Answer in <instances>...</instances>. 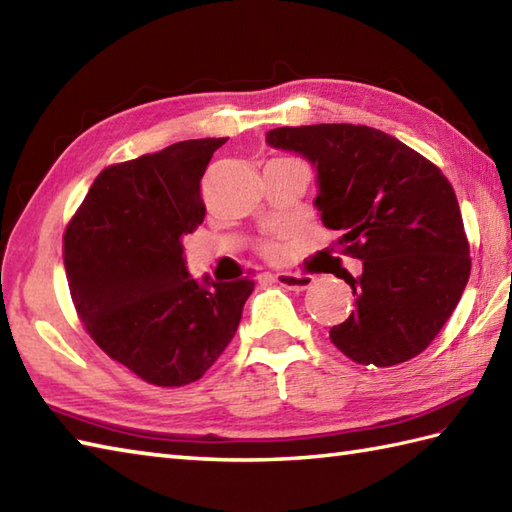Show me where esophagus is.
I'll return each instance as SVG.
<instances>
[{"mask_svg": "<svg viewBox=\"0 0 512 512\" xmlns=\"http://www.w3.org/2000/svg\"><path fill=\"white\" fill-rule=\"evenodd\" d=\"M270 279L279 286H284L288 290H297V292L308 290L314 284L312 275H301V273H277V275H270Z\"/></svg>", "mask_w": 512, "mask_h": 512, "instance_id": "1", "label": "esophagus"}]
</instances>
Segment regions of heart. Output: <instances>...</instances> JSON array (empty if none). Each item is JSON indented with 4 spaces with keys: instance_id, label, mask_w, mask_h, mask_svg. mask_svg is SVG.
Segmentation results:
<instances>
[{
    "instance_id": "obj_1",
    "label": "heart",
    "mask_w": 512,
    "mask_h": 512,
    "mask_svg": "<svg viewBox=\"0 0 512 512\" xmlns=\"http://www.w3.org/2000/svg\"><path fill=\"white\" fill-rule=\"evenodd\" d=\"M262 250H264V255L270 259H277V257H281V253H284V248H281L279 242H266L262 246Z\"/></svg>"
}]
</instances>
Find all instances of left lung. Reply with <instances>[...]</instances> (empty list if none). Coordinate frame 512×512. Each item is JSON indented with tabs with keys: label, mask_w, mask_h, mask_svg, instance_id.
Segmentation results:
<instances>
[{
	"label": "left lung",
	"mask_w": 512,
	"mask_h": 512,
	"mask_svg": "<svg viewBox=\"0 0 512 512\" xmlns=\"http://www.w3.org/2000/svg\"><path fill=\"white\" fill-rule=\"evenodd\" d=\"M268 145L317 167L314 204L339 250L363 262L345 273L356 308L330 330L354 363L391 367L427 350L471 275L469 239L447 176L398 138L367 125L277 127Z\"/></svg>",
	"instance_id": "obj_1"
}]
</instances>
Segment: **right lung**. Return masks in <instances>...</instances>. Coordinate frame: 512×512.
<instances>
[{
    "instance_id": "1",
    "label": "right lung",
    "mask_w": 512,
    "mask_h": 512,
    "mask_svg": "<svg viewBox=\"0 0 512 512\" xmlns=\"http://www.w3.org/2000/svg\"><path fill=\"white\" fill-rule=\"evenodd\" d=\"M226 138L182 140L94 180L63 235L76 314L101 350L149 385L202 378L231 343L255 281L187 273L184 237L204 222L200 180Z\"/></svg>"
}]
</instances>
